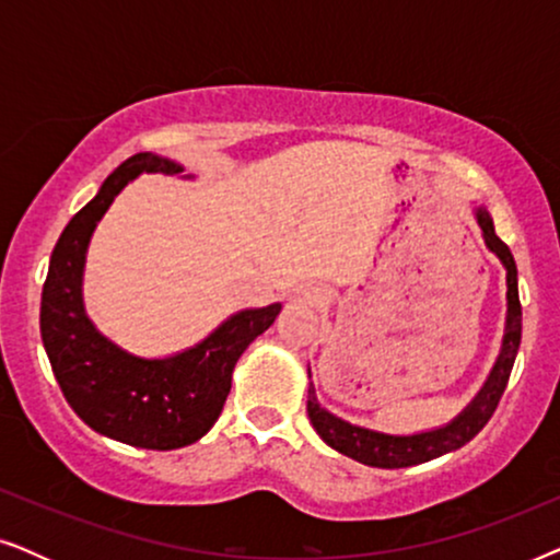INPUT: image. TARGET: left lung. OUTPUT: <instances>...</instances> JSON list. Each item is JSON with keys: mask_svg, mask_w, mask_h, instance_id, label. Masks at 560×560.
Masks as SVG:
<instances>
[{"mask_svg": "<svg viewBox=\"0 0 560 560\" xmlns=\"http://www.w3.org/2000/svg\"><path fill=\"white\" fill-rule=\"evenodd\" d=\"M477 221L485 234V244L500 257V262L508 270V324H504L502 351L489 372L485 387L479 395L466 405L462 416H456L448 425L435 428V431L416 433V435H389L370 428L351 425L347 420L336 418L326 408H320L316 389L308 387V418L316 433L324 439L328 446L339 451V454L354 458L359 464L377 466V469H402V466L425 464L431 458H439L451 451L462 448L469 443L481 428L489 423L492 412L500 405V397L508 387L512 364H515L520 336H523V308H520L517 295V265L508 244H504L494 232L492 217L485 209H477ZM311 377V370H308Z\"/></svg>", "mask_w": 560, "mask_h": 560, "instance_id": "obj_1", "label": "left lung"}]
</instances>
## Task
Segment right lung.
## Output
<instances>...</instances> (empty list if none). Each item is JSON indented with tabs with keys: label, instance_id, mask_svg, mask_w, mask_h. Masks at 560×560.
Masks as SVG:
<instances>
[{
	"label": "right lung",
	"instance_id": "1",
	"mask_svg": "<svg viewBox=\"0 0 560 560\" xmlns=\"http://www.w3.org/2000/svg\"><path fill=\"white\" fill-rule=\"evenodd\" d=\"M140 173L178 175L183 167L137 152L68 221L43 285L40 334L52 374L83 423L127 446L173 451L211 431L232 389L236 359L275 324L282 305L234 313L201 343L165 359L135 357L98 334L83 311L86 249L106 209Z\"/></svg>",
	"mask_w": 560,
	"mask_h": 560
}]
</instances>
